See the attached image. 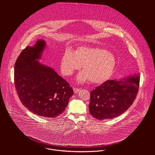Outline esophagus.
Masks as SVG:
<instances>
[{
    "label": "esophagus",
    "instance_id": "34e87169",
    "mask_svg": "<svg viewBox=\"0 0 155 155\" xmlns=\"http://www.w3.org/2000/svg\"><path fill=\"white\" fill-rule=\"evenodd\" d=\"M73 91L74 93H77L79 91V89L77 88H73Z\"/></svg>",
    "mask_w": 155,
    "mask_h": 155
}]
</instances>
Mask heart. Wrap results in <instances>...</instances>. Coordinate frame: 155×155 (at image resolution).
I'll return each mask as SVG.
<instances>
[{"label": "heart", "instance_id": "b5f03b06", "mask_svg": "<svg viewBox=\"0 0 155 155\" xmlns=\"http://www.w3.org/2000/svg\"><path fill=\"white\" fill-rule=\"evenodd\" d=\"M116 64L113 54L107 50L93 46H81L73 53L66 50L60 61V70L66 76H70L82 66L77 80L84 82L89 79L95 84H101L109 79Z\"/></svg>", "mask_w": 155, "mask_h": 155}]
</instances>
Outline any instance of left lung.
I'll list each match as a JSON object with an SVG mask.
<instances>
[{
  "mask_svg": "<svg viewBox=\"0 0 155 155\" xmlns=\"http://www.w3.org/2000/svg\"><path fill=\"white\" fill-rule=\"evenodd\" d=\"M140 73L120 81L109 80L90 93V114L98 120L111 119L127 110L133 104L140 85Z\"/></svg>",
  "mask_w": 155,
  "mask_h": 155,
  "instance_id": "8db88e82",
  "label": "left lung"
}]
</instances>
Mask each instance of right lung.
Here are the masks:
<instances>
[{
	"mask_svg": "<svg viewBox=\"0 0 155 155\" xmlns=\"http://www.w3.org/2000/svg\"><path fill=\"white\" fill-rule=\"evenodd\" d=\"M46 43L38 40L24 49L15 64L14 84L22 104L33 113L55 117L66 109L73 91L52 68L41 64Z\"/></svg>",
	"mask_w": 155,
	"mask_h": 155,
	"instance_id": "add662e5",
	"label": "right lung"
}]
</instances>
